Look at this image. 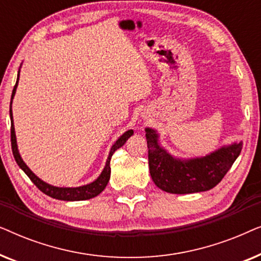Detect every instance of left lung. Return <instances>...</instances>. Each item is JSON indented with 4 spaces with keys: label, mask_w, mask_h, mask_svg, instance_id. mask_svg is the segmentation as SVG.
Here are the masks:
<instances>
[{
    "label": "left lung",
    "mask_w": 261,
    "mask_h": 261,
    "mask_svg": "<svg viewBox=\"0 0 261 261\" xmlns=\"http://www.w3.org/2000/svg\"><path fill=\"white\" fill-rule=\"evenodd\" d=\"M149 173L154 184L170 194H194L216 187L233 165L242 149V142L223 146L201 158H174L159 145V135L146 128Z\"/></svg>",
    "instance_id": "1"
}]
</instances>
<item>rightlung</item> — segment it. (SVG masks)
I'll list each match as a JSON object with an SVG mask.
<instances>
[{
	"mask_svg": "<svg viewBox=\"0 0 261 261\" xmlns=\"http://www.w3.org/2000/svg\"><path fill=\"white\" fill-rule=\"evenodd\" d=\"M20 73V70H19ZM19 73H17V80H16V84L14 85L13 92H12V98H10V109H9V114H10V123H12V127H10V141H12V151L14 154V158H15V162L17 163V165L21 167V170L23 171L24 173L30 177V179L33 181L39 190L44 192L45 195L49 196V197L56 198V199H62V201H84V199H90L92 197H96V196L101 194V192L105 190V188L108 184L109 178H110V159H112V155L114 154V152L116 149H119L120 147H122L124 145V142L128 140V138L133 135V129L127 130L126 133H123L121 137L117 139L115 144L112 146L110 148L108 159H107L106 166L103 169L102 173L99 174V177L97 179L92 181L90 184L83 185V187H78V188H58V187H53V185H49L47 183H45L44 180H41L40 178H38L35 174L32 172L24 162L21 158L19 149H17V144H16V137H15V128H14V121H13V112H12V103H13V98L14 95L16 92V88H17V83H19Z\"/></svg>",
	"mask_w": 261,
	"mask_h": 261,
	"instance_id": "obj_1",
	"label": "right lung"
}]
</instances>
